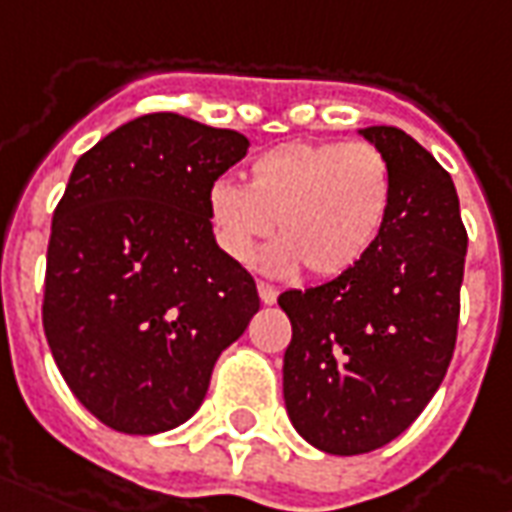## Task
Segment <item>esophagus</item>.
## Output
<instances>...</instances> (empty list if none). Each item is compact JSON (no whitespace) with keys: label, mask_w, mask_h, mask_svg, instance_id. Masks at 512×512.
I'll use <instances>...</instances> for the list:
<instances>
[{"label":"esophagus","mask_w":512,"mask_h":512,"mask_svg":"<svg viewBox=\"0 0 512 512\" xmlns=\"http://www.w3.org/2000/svg\"><path fill=\"white\" fill-rule=\"evenodd\" d=\"M257 293H260V301L266 306L276 304V287H271L268 282H257Z\"/></svg>","instance_id":"1"}]
</instances>
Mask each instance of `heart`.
Listing matches in <instances>:
<instances>
[{
	"label": "heart",
	"mask_w": 512,
	"mask_h": 512,
	"mask_svg": "<svg viewBox=\"0 0 512 512\" xmlns=\"http://www.w3.org/2000/svg\"><path fill=\"white\" fill-rule=\"evenodd\" d=\"M393 179L372 143L290 140L263 151L249 184L217 179L206 208L219 249L241 266L255 263L271 233L279 246L266 266L336 279L369 257L388 225Z\"/></svg>",
	"instance_id": "heart-1"
}]
</instances>
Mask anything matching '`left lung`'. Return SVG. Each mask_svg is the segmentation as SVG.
Wrapping results in <instances>:
<instances>
[{"label": "left lung", "mask_w": 512, "mask_h": 512, "mask_svg": "<svg viewBox=\"0 0 512 512\" xmlns=\"http://www.w3.org/2000/svg\"><path fill=\"white\" fill-rule=\"evenodd\" d=\"M388 160V225L361 266L309 290H285L293 325L285 407L301 437L358 456L410 429L456 347L467 230L450 173L396 127L358 130Z\"/></svg>", "instance_id": "obj_1"}]
</instances>
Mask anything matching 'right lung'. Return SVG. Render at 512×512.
Masks as SVG:
<instances>
[{
  "label": "right lung",
  "mask_w": 512,
  "mask_h": 512,
  "mask_svg": "<svg viewBox=\"0 0 512 512\" xmlns=\"http://www.w3.org/2000/svg\"><path fill=\"white\" fill-rule=\"evenodd\" d=\"M246 149L236 130L149 113L70 173L48 241L45 339L75 399L121 434L192 418L217 358L260 309L206 208L208 187Z\"/></svg>",
  "instance_id": "obj_1"
}]
</instances>
